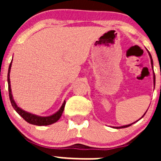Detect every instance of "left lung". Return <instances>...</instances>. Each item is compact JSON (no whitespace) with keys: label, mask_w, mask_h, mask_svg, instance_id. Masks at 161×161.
<instances>
[{"label":"left lung","mask_w":161,"mask_h":161,"mask_svg":"<svg viewBox=\"0 0 161 161\" xmlns=\"http://www.w3.org/2000/svg\"><path fill=\"white\" fill-rule=\"evenodd\" d=\"M148 53H149V55H150V58L151 59V64H152V68H153V66L152 57H151V54L150 53V52L148 51ZM153 83H154V86H155V75H154V74H153ZM146 113H147V112H146ZM144 115H145V114H143V116H144ZM143 116H142V117H143ZM138 121H139V120H138ZM134 123H131V124H130V125H123V126H120V127H114V128H115V129H123V128H127V127H129V126H131V125L134 124Z\"/></svg>","instance_id":"left-lung-1"}]
</instances>
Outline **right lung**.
Returning a JSON list of instances; mask_svg holds the SVG:
<instances>
[{"instance_id": "add662e5", "label": "right lung", "mask_w": 161, "mask_h": 161, "mask_svg": "<svg viewBox=\"0 0 161 161\" xmlns=\"http://www.w3.org/2000/svg\"><path fill=\"white\" fill-rule=\"evenodd\" d=\"M11 63H12V61H11L10 65H9L8 68V92H9V98H10V101L11 103V105H12L13 108L15 110L16 112L20 115L21 117H22L25 121H26L27 122L30 123V124L35 125H49L53 124L56 121H58V120L61 118V114H62L63 111H64V106H65V100L63 103L62 106L61 107V108L59 109V111H57L56 113L50 115V116L48 117H41V116H37L36 114H32L29 113V112H26L23 111L22 109H21L20 108L17 106V104L14 102V99H13L12 94H11V84H10V71H11Z\"/></svg>"}]
</instances>
